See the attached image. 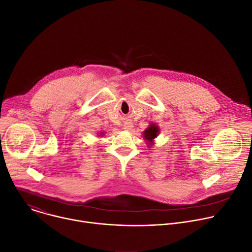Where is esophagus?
<instances>
[{
  "label": "esophagus",
  "mask_w": 252,
  "mask_h": 252,
  "mask_svg": "<svg viewBox=\"0 0 252 252\" xmlns=\"http://www.w3.org/2000/svg\"><path fill=\"white\" fill-rule=\"evenodd\" d=\"M132 127H133V125H132V123H130V122H125V123H124V130L130 131V130L132 129Z\"/></svg>",
  "instance_id": "34e87169"
}]
</instances>
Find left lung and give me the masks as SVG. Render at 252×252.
<instances>
[{
	"mask_svg": "<svg viewBox=\"0 0 252 252\" xmlns=\"http://www.w3.org/2000/svg\"><path fill=\"white\" fill-rule=\"evenodd\" d=\"M159 134V127L155 123H151L147 129L144 130L143 132V137L146 140V144L150 147L154 144V139L158 136Z\"/></svg>",
	"mask_w": 252,
	"mask_h": 252,
	"instance_id": "8db88e82",
	"label": "left lung"
}]
</instances>
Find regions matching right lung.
<instances>
[{
  "mask_svg": "<svg viewBox=\"0 0 252 252\" xmlns=\"http://www.w3.org/2000/svg\"><path fill=\"white\" fill-rule=\"evenodd\" d=\"M99 136H103V132H100V133H99Z\"/></svg>",
  "mask_w": 252,
  "mask_h": 252,
  "instance_id": "right-lung-1",
  "label": "right lung"
}]
</instances>
